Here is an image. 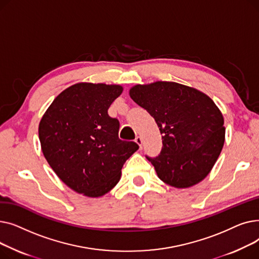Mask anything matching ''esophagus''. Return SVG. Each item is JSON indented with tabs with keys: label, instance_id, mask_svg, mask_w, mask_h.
<instances>
[{
	"label": "esophagus",
	"instance_id": "34e87169",
	"mask_svg": "<svg viewBox=\"0 0 259 259\" xmlns=\"http://www.w3.org/2000/svg\"><path fill=\"white\" fill-rule=\"evenodd\" d=\"M135 143H137L140 146V149H143V140L141 137L135 138Z\"/></svg>",
	"mask_w": 259,
	"mask_h": 259
}]
</instances>
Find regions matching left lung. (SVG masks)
I'll return each instance as SVG.
<instances>
[{"mask_svg":"<svg viewBox=\"0 0 259 259\" xmlns=\"http://www.w3.org/2000/svg\"><path fill=\"white\" fill-rule=\"evenodd\" d=\"M130 98L146 109L161 134L160 154L151 161L165 184L190 188L210 173L225 143L224 116L203 92L175 81L135 85Z\"/></svg>","mask_w":259,"mask_h":259,"instance_id":"left-lung-1","label":"left lung"}]
</instances>
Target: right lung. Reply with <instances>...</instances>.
Listing matches in <instances>:
<instances>
[{
  "instance_id": "obj_1",
  "label": "right lung",
  "mask_w": 259,
  "mask_h": 259,
  "mask_svg": "<svg viewBox=\"0 0 259 259\" xmlns=\"http://www.w3.org/2000/svg\"><path fill=\"white\" fill-rule=\"evenodd\" d=\"M120 85L77 83L62 91L38 125L43 154L59 179L73 191L101 197L120 180L122 165L139 149L118 139L119 121L108 109Z\"/></svg>"
}]
</instances>
